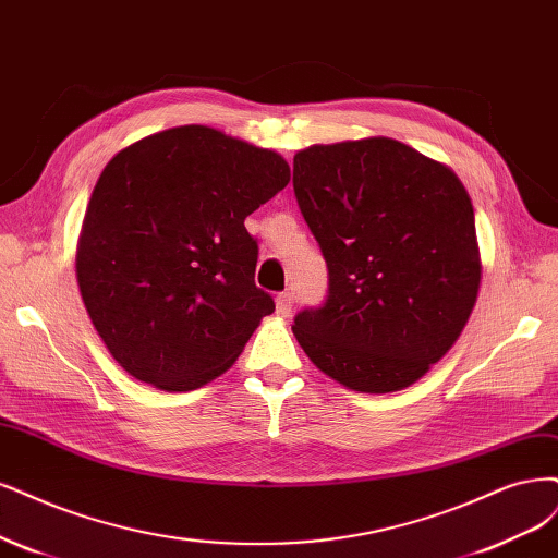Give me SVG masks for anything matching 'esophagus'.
Here are the masks:
<instances>
[{"mask_svg": "<svg viewBox=\"0 0 558 558\" xmlns=\"http://www.w3.org/2000/svg\"><path fill=\"white\" fill-rule=\"evenodd\" d=\"M275 304H277V314L281 318H288V316H291V312H293V295L291 293H279L275 298Z\"/></svg>", "mask_w": 558, "mask_h": 558, "instance_id": "obj_1", "label": "esophagus"}]
</instances>
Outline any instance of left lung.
Returning <instances> with one entry per match:
<instances>
[{
  "mask_svg": "<svg viewBox=\"0 0 558 558\" xmlns=\"http://www.w3.org/2000/svg\"><path fill=\"white\" fill-rule=\"evenodd\" d=\"M328 298L293 335L343 388L397 392L462 335L480 288L473 205L454 172L392 138L312 145L293 159Z\"/></svg>",
  "mask_w": 558,
  "mask_h": 558,
  "instance_id": "8db88e82",
  "label": "left lung"
}]
</instances>
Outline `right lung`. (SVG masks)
<instances>
[{
  "label": "right lung",
  "instance_id": "add662e5",
  "mask_svg": "<svg viewBox=\"0 0 558 558\" xmlns=\"http://www.w3.org/2000/svg\"><path fill=\"white\" fill-rule=\"evenodd\" d=\"M291 168L272 149L186 124L124 147L85 213L75 275L96 332L133 378L196 390L238 360L270 293L244 219Z\"/></svg>",
  "mask_w": 558,
  "mask_h": 558
}]
</instances>
